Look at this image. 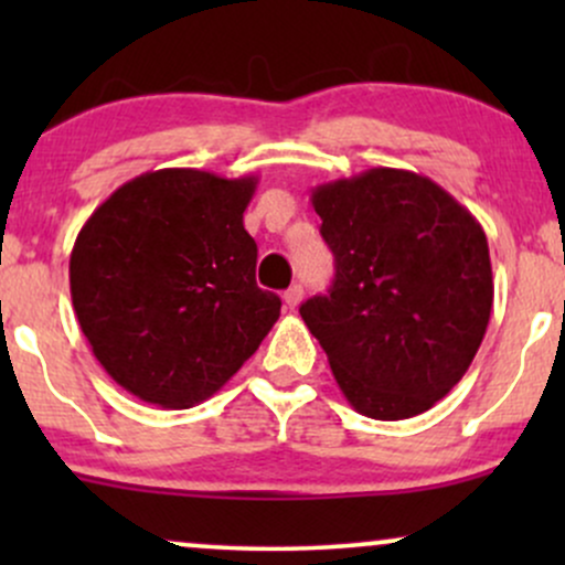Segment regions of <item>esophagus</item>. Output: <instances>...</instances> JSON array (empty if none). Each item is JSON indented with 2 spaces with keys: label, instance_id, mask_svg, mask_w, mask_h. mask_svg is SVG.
I'll list each match as a JSON object with an SVG mask.
<instances>
[{
  "label": "esophagus",
  "instance_id": "esophagus-1",
  "mask_svg": "<svg viewBox=\"0 0 565 565\" xmlns=\"http://www.w3.org/2000/svg\"><path fill=\"white\" fill-rule=\"evenodd\" d=\"M300 302H302V287H300V284H295V287H289L287 291H284V305H287V310H295Z\"/></svg>",
  "mask_w": 565,
  "mask_h": 565
}]
</instances>
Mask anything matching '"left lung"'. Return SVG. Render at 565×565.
Masks as SVG:
<instances>
[{
	"mask_svg": "<svg viewBox=\"0 0 565 565\" xmlns=\"http://www.w3.org/2000/svg\"><path fill=\"white\" fill-rule=\"evenodd\" d=\"M310 201L334 281L300 316L337 385L364 417L427 412L465 377L489 327L481 223L430 178L391 167L323 183Z\"/></svg>",
	"mask_w": 565,
	"mask_h": 565,
	"instance_id": "left-lung-1",
	"label": "left lung"
}]
</instances>
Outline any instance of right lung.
<instances>
[{"label": "right lung", "mask_w": 565, "mask_h": 565, "mask_svg": "<svg viewBox=\"0 0 565 565\" xmlns=\"http://www.w3.org/2000/svg\"><path fill=\"white\" fill-rule=\"evenodd\" d=\"M257 178L157 170L89 215L71 249L76 319L116 385L161 408L215 395L270 332L244 210Z\"/></svg>", "instance_id": "right-lung-1"}]
</instances>
